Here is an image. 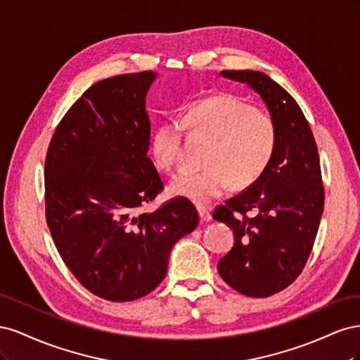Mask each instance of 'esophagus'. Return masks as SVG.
Wrapping results in <instances>:
<instances>
[{"mask_svg": "<svg viewBox=\"0 0 360 360\" xmlns=\"http://www.w3.org/2000/svg\"><path fill=\"white\" fill-rule=\"evenodd\" d=\"M198 213H200V219H201V222H209V221L212 219L210 209H207V207L200 205V207H198Z\"/></svg>", "mask_w": 360, "mask_h": 360, "instance_id": "34e87169", "label": "esophagus"}]
</instances>
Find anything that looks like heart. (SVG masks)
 Masks as SVG:
<instances>
[{
	"instance_id": "obj_1",
	"label": "heart",
	"mask_w": 360,
	"mask_h": 360,
	"mask_svg": "<svg viewBox=\"0 0 360 360\" xmlns=\"http://www.w3.org/2000/svg\"><path fill=\"white\" fill-rule=\"evenodd\" d=\"M184 129L213 138L205 169L181 171L169 183V192L195 204H209L238 184L254 181L266 169L276 144L275 122L266 111L231 94L193 102L180 118L162 122L151 136L158 165L172 169L181 155Z\"/></svg>"
}]
</instances>
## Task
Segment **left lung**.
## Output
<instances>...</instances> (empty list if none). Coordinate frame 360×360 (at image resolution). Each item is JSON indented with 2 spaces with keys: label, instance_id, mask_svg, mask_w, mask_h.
Masks as SVG:
<instances>
[{
  "label": "left lung",
  "instance_id": "left-lung-1",
  "mask_svg": "<svg viewBox=\"0 0 360 360\" xmlns=\"http://www.w3.org/2000/svg\"><path fill=\"white\" fill-rule=\"evenodd\" d=\"M221 75L261 96L275 122L276 144L261 176L216 207L213 219L234 233V246L217 271L245 296L269 297L296 281L312 250L324 207L319 150L297 102L266 73Z\"/></svg>",
  "mask_w": 360,
  "mask_h": 360
}]
</instances>
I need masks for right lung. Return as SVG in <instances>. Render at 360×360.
Listing matches in <instances>:
<instances>
[{
  "label": "right lung",
  "instance_id": "1",
  "mask_svg": "<svg viewBox=\"0 0 360 360\" xmlns=\"http://www.w3.org/2000/svg\"><path fill=\"white\" fill-rule=\"evenodd\" d=\"M156 76L146 70L93 84L61 118L45 160L53 243L75 278L111 302L153 291L172 246L200 222L184 197L141 212L163 189L147 156L146 96Z\"/></svg>",
  "mask_w": 360,
  "mask_h": 360
}]
</instances>
